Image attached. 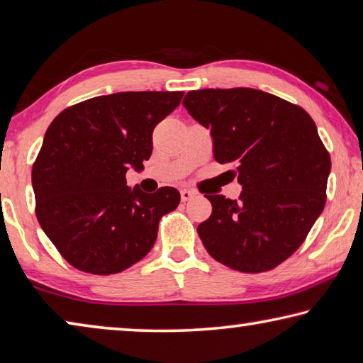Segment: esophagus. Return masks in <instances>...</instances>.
Returning <instances> with one entry per match:
<instances>
[{
  "label": "esophagus",
  "instance_id": "obj_1",
  "mask_svg": "<svg viewBox=\"0 0 363 363\" xmlns=\"http://www.w3.org/2000/svg\"><path fill=\"white\" fill-rule=\"evenodd\" d=\"M180 196H182V201L186 202V201H191L193 198H196V193L193 191V189H182Z\"/></svg>",
  "mask_w": 363,
  "mask_h": 363
}]
</instances>
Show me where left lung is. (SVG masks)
<instances>
[{
  "instance_id": "obj_1",
  "label": "left lung",
  "mask_w": 363,
  "mask_h": 363,
  "mask_svg": "<svg viewBox=\"0 0 363 363\" xmlns=\"http://www.w3.org/2000/svg\"><path fill=\"white\" fill-rule=\"evenodd\" d=\"M211 130L213 156L236 165L239 199L206 194L211 218L198 226L217 262L263 272L294 255L325 206L332 169L313 118L290 101L250 87L201 89L183 100Z\"/></svg>"
}]
</instances>
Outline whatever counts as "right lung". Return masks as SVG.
<instances>
[{"label":"right lung","mask_w":363,"mask_h":363,"mask_svg":"<svg viewBox=\"0 0 363 363\" xmlns=\"http://www.w3.org/2000/svg\"><path fill=\"white\" fill-rule=\"evenodd\" d=\"M183 92H116L62 111L46 130L31 183L36 217L57 250L76 269L116 274L156 242L164 213L180 193H143L125 172L143 170L152 130L180 105Z\"/></svg>","instance_id":"right-lung-1"}]
</instances>
